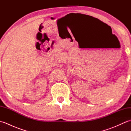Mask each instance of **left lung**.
<instances>
[{"label": "left lung", "instance_id": "1", "mask_svg": "<svg viewBox=\"0 0 131 131\" xmlns=\"http://www.w3.org/2000/svg\"><path fill=\"white\" fill-rule=\"evenodd\" d=\"M90 17H91V18H95V19H97V20H99V19H97V18H94V17H92V16H90Z\"/></svg>", "mask_w": 131, "mask_h": 131}]
</instances>
